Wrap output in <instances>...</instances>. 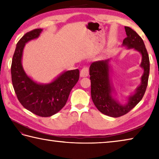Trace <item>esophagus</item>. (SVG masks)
<instances>
[{
  "instance_id": "esophagus-1",
  "label": "esophagus",
  "mask_w": 159,
  "mask_h": 159,
  "mask_svg": "<svg viewBox=\"0 0 159 159\" xmlns=\"http://www.w3.org/2000/svg\"><path fill=\"white\" fill-rule=\"evenodd\" d=\"M88 74H89V69H88L87 66H84L81 70H80V77H87L88 76Z\"/></svg>"
}]
</instances>
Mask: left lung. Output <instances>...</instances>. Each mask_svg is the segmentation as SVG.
<instances>
[{"label": "left lung", "mask_w": 159, "mask_h": 159, "mask_svg": "<svg viewBox=\"0 0 159 159\" xmlns=\"http://www.w3.org/2000/svg\"><path fill=\"white\" fill-rule=\"evenodd\" d=\"M125 29L127 37L123 40L122 46L133 49L140 54L142 61L139 66L143 69L140 84L133 93L126 98L125 103H121L116 98V91L111 78V59L95 61L89 69L91 98L94 104L102 114L114 118L127 114L141 101L147 89L149 75V59L143 40L131 28L125 26Z\"/></svg>", "instance_id": "left-lung-1"}]
</instances>
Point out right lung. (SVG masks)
I'll list each match as a JSON object with an SVG mask.
<instances>
[{"label":"right lung","instance_id":"obj_1","mask_svg":"<svg viewBox=\"0 0 159 159\" xmlns=\"http://www.w3.org/2000/svg\"><path fill=\"white\" fill-rule=\"evenodd\" d=\"M42 31V29H34L18 41L12 57L11 76L21 105L34 114L48 117L57 114L66 104L70 92L79 79V70L64 71L48 83H38L26 74L22 66L25 45L38 39Z\"/></svg>","mask_w":159,"mask_h":159}]
</instances>
